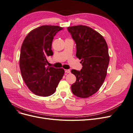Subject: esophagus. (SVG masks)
<instances>
[{
    "label": "esophagus",
    "instance_id": "esophagus-1",
    "mask_svg": "<svg viewBox=\"0 0 133 133\" xmlns=\"http://www.w3.org/2000/svg\"><path fill=\"white\" fill-rule=\"evenodd\" d=\"M65 73H71V71L70 70H65Z\"/></svg>",
    "mask_w": 133,
    "mask_h": 133
}]
</instances>
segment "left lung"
Returning a JSON list of instances; mask_svg holds the SVG:
<instances>
[{"label": "left lung", "mask_w": 133, "mask_h": 133, "mask_svg": "<svg viewBox=\"0 0 133 133\" xmlns=\"http://www.w3.org/2000/svg\"><path fill=\"white\" fill-rule=\"evenodd\" d=\"M67 30L76 42V55L83 66L80 71H71L76 77L71 90L75 96L88 98L98 91L107 76L109 63L108 45L99 33L88 26H70Z\"/></svg>", "instance_id": "8db88e82"}]
</instances>
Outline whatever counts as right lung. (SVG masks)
Here are the masks:
<instances>
[{"label": "right lung", "mask_w": 133, "mask_h": 133, "mask_svg": "<svg viewBox=\"0 0 133 133\" xmlns=\"http://www.w3.org/2000/svg\"><path fill=\"white\" fill-rule=\"evenodd\" d=\"M63 28L57 25H42L31 31L22 43L19 58L22 77L28 88L37 96L53 94L65 71L48 66L47 57L51 50L54 36Z\"/></svg>", "instance_id": "obj_1"}]
</instances>
